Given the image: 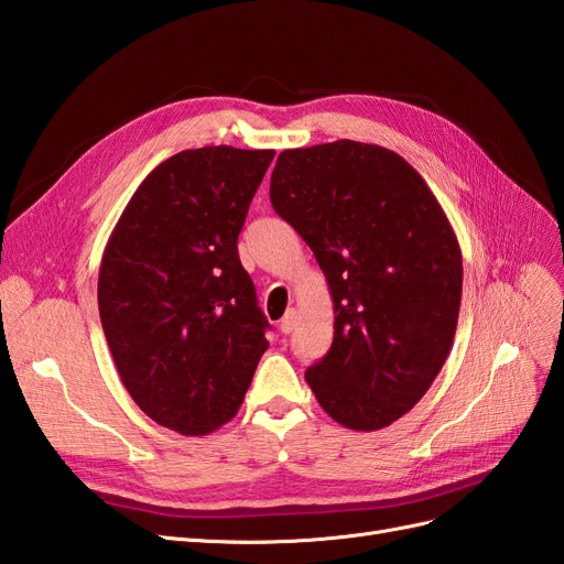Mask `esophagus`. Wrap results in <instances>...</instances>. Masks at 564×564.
I'll return each instance as SVG.
<instances>
[{"label":"esophagus","mask_w":564,"mask_h":564,"mask_svg":"<svg viewBox=\"0 0 564 564\" xmlns=\"http://www.w3.org/2000/svg\"><path fill=\"white\" fill-rule=\"evenodd\" d=\"M296 322H299V313L292 308V311H286V315L280 319V332L282 334H289V332H294V327H296Z\"/></svg>","instance_id":"esophagus-1"}]
</instances>
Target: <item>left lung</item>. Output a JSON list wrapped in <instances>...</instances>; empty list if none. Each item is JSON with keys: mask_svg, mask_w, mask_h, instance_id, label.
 <instances>
[{"mask_svg": "<svg viewBox=\"0 0 564 564\" xmlns=\"http://www.w3.org/2000/svg\"><path fill=\"white\" fill-rule=\"evenodd\" d=\"M270 202L313 249L334 303L332 348L305 381L336 423L386 429L452 350L464 259L445 209L398 152L348 139L282 150Z\"/></svg>", "mask_w": 564, "mask_h": 564, "instance_id": "left-lung-1", "label": "left lung"}]
</instances>
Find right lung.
Instances as JSON below:
<instances>
[{"instance_id": "1", "label": "right lung", "mask_w": 564, "mask_h": 564, "mask_svg": "<svg viewBox=\"0 0 564 564\" xmlns=\"http://www.w3.org/2000/svg\"><path fill=\"white\" fill-rule=\"evenodd\" d=\"M275 150L176 152L135 187L98 270V313L133 402L209 435L245 402L268 350L237 237Z\"/></svg>"}]
</instances>
